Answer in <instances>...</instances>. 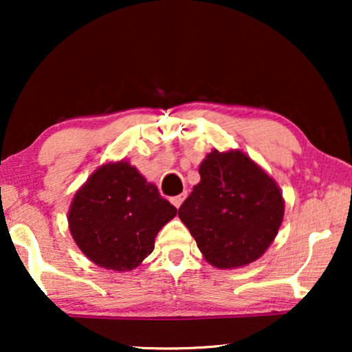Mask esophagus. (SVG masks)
Wrapping results in <instances>:
<instances>
[{"label":"esophagus","instance_id":"34e87169","mask_svg":"<svg viewBox=\"0 0 352 352\" xmlns=\"http://www.w3.org/2000/svg\"><path fill=\"white\" fill-rule=\"evenodd\" d=\"M184 199H186V192H182L181 195H176V197H173V199H171V204L175 205L176 208H179L182 201H184Z\"/></svg>","mask_w":352,"mask_h":352}]
</instances>
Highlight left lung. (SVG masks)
<instances>
[{
    "label": "left lung",
    "mask_w": 352,
    "mask_h": 352,
    "mask_svg": "<svg viewBox=\"0 0 352 352\" xmlns=\"http://www.w3.org/2000/svg\"><path fill=\"white\" fill-rule=\"evenodd\" d=\"M200 182L179 218L211 266L242 267L261 258L276 239L285 201L276 181L240 151L206 155Z\"/></svg>",
    "instance_id": "left-lung-1"
}]
</instances>
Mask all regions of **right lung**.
<instances>
[{
    "label": "right lung",
    "mask_w": 352,
    "mask_h": 352,
    "mask_svg": "<svg viewBox=\"0 0 352 352\" xmlns=\"http://www.w3.org/2000/svg\"><path fill=\"white\" fill-rule=\"evenodd\" d=\"M176 211L152 182L122 160L99 166L80 187L69 210V228L86 258L124 272L153 252L158 230Z\"/></svg>",
    "instance_id": "1"
}]
</instances>
